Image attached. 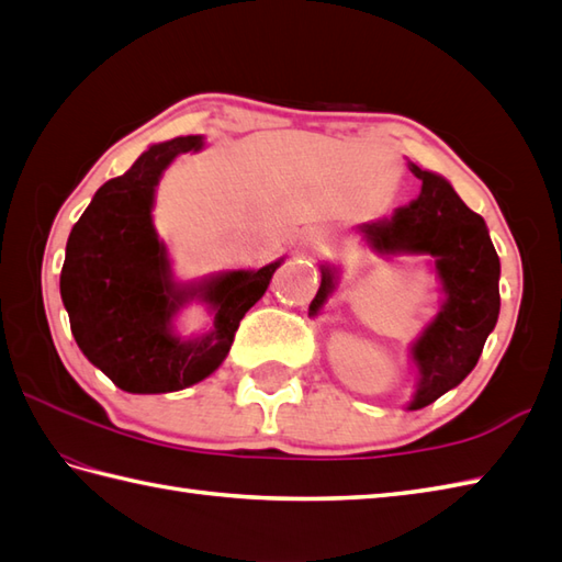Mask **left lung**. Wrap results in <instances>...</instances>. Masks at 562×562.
<instances>
[{"label":"left lung","mask_w":562,"mask_h":562,"mask_svg":"<svg viewBox=\"0 0 562 562\" xmlns=\"http://www.w3.org/2000/svg\"><path fill=\"white\" fill-rule=\"evenodd\" d=\"M411 171L423 181L420 198L386 222L364 224L362 232L381 254L432 256L447 296L441 312L413 345L420 381L411 411H417L459 386L479 362L499 314V258L481 214L465 207L445 178L415 164ZM333 288V272L324 268L308 312L316 314Z\"/></svg>","instance_id":"8db88e82"}]
</instances>
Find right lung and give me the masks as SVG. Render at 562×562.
Instances as JSON below:
<instances>
[{"instance_id":"right-lung-1","label":"right lung","mask_w":562,"mask_h":562,"mask_svg":"<svg viewBox=\"0 0 562 562\" xmlns=\"http://www.w3.org/2000/svg\"><path fill=\"white\" fill-rule=\"evenodd\" d=\"M200 147L198 135L149 147L133 169L97 190L67 238L59 294L71 336L87 360L127 393L181 391L210 376L282 262L176 288L166 246L151 224L154 188L178 154ZM193 295L218 314L207 337L183 344L170 333V318Z\"/></svg>"}]
</instances>
